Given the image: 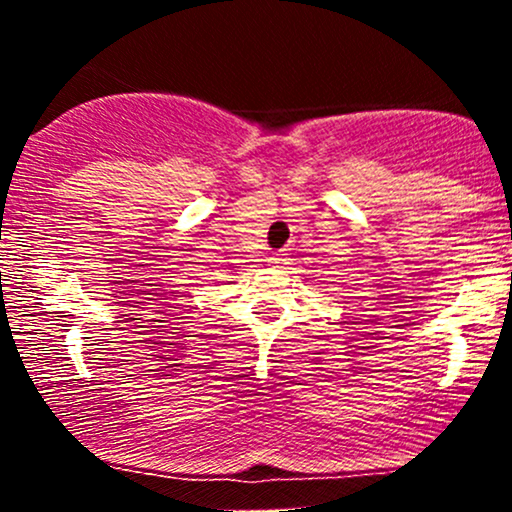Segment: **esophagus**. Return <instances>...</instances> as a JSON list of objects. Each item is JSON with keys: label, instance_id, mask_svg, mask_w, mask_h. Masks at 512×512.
<instances>
[{"label": "esophagus", "instance_id": "34e87169", "mask_svg": "<svg viewBox=\"0 0 512 512\" xmlns=\"http://www.w3.org/2000/svg\"><path fill=\"white\" fill-rule=\"evenodd\" d=\"M267 262L272 264V267H281V264H286V257L281 255V252H272V255L267 257Z\"/></svg>", "mask_w": 512, "mask_h": 512}]
</instances>
